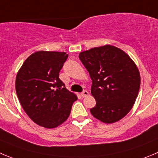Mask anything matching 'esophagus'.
<instances>
[{"label":"esophagus","mask_w":158,"mask_h":158,"mask_svg":"<svg viewBox=\"0 0 158 158\" xmlns=\"http://www.w3.org/2000/svg\"><path fill=\"white\" fill-rule=\"evenodd\" d=\"M80 94H81V96H82V97H86L88 94H89V93H88L87 90H83L82 93H81Z\"/></svg>","instance_id":"esophagus-1"}]
</instances>
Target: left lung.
Returning a JSON list of instances; mask_svg holds the SVG:
<instances>
[{"label":"left lung","mask_w":158,"mask_h":158,"mask_svg":"<svg viewBox=\"0 0 158 158\" xmlns=\"http://www.w3.org/2000/svg\"><path fill=\"white\" fill-rule=\"evenodd\" d=\"M80 61L92 79L91 94L96 106L94 117L110 124L124 118L132 109L140 86V75L126 53L110 45L81 52Z\"/></svg>","instance_id":"obj_1"}]
</instances>
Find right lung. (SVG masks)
Listing matches in <instances>:
<instances>
[{"mask_svg":"<svg viewBox=\"0 0 158 158\" xmlns=\"http://www.w3.org/2000/svg\"><path fill=\"white\" fill-rule=\"evenodd\" d=\"M69 54L37 51L31 54L16 76L15 89L25 112L35 123L48 129L67 120L77 100L59 79Z\"/></svg>","mask_w":158,"mask_h":158,"instance_id":"add662e5","label":"right lung"}]
</instances>
